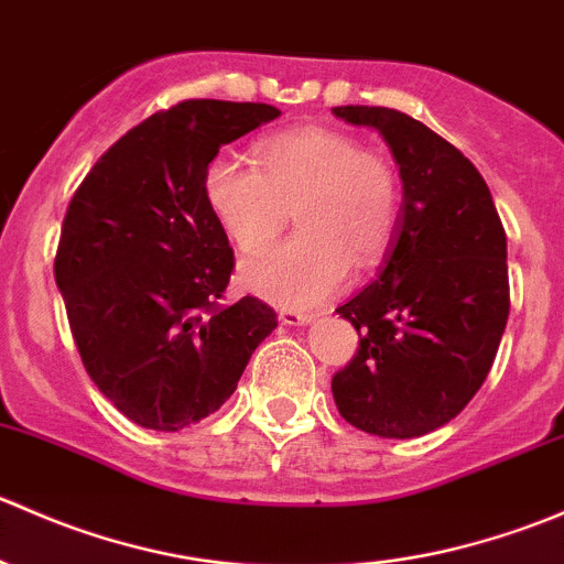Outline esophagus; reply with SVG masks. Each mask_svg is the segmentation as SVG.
Listing matches in <instances>:
<instances>
[{
	"label": "esophagus",
	"instance_id": "esophagus-1",
	"mask_svg": "<svg viewBox=\"0 0 564 564\" xmlns=\"http://www.w3.org/2000/svg\"><path fill=\"white\" fill-rule=\"evenodd\" d=\"M278 318H281V324H289V327H303V324L314 322V314H303V311H281Z\"/></svg>",
	"mask_w": 564,
	"mask_h": 564
}]
</instances>
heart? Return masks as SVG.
Here are the masks:
<instances>
[{
    "instance_id": "b5f03b06",
    "label": "heart",
    "mask_w": 564,
    "mask_h": 564,
    "mask_svg": "<svg viewBox=\"0 0 564 564\" xmlns=\"http://www.w3.org/2000/svg\"><path fill=\"white\" fill-rule=\"evenodd\" d=\"M204 196L242 253L267 248L294 209L300 231L240 267L242 286L281 308H314L371 267L398 218V180L384 158L333 128H297L256 147V166L218 155Z\"/></svg>"
}]
</instances>
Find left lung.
Masks as SVG:
<instances>
[{
	"label": "left lung",
	"mask_w": 564,
	"mask_h": 564,
	"mask_svg": "<svg viewBox=\"0 0 564 564\" xmlns=\"http://www.w3.org/2000/svg\"><path fill=\"white\" fill-rule=\"evenodd\" d=\"M333 113L379 130L403 182L382 272L335 308L360 346L333 398L355 429L414 440L451 423L491 371L510 314L508 237L486 180L451 141L395 108Z\"/></svg>",
	"instance_id": "obj_1"
}]
</instances>
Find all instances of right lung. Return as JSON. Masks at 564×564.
Returning a JSON list of instances; mask_svg holds the SVG:
<instances>
[{"mask_svg":"<svg viewBox=\"0 0 564 564\" xmlns=\"http://www.w3.org/2000/svg\"><path fill=\"white\" fill-rule=\"evenodd\" d=\"M275 117L267 104L182 100L108 147L73 193L56 286L84 368L141 429L218 412L278 327L261 300L220 303L235 250L204 196L220 147Z\"/></svg>","mask_w":564,"mask_h":564,"instance_id":"1","label":"right lung"}]
</instances>
